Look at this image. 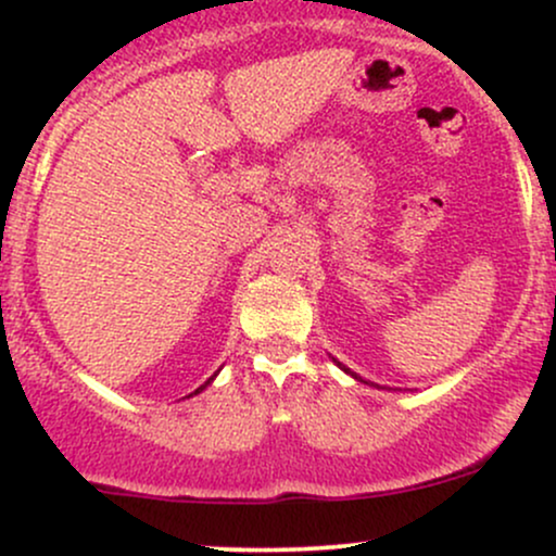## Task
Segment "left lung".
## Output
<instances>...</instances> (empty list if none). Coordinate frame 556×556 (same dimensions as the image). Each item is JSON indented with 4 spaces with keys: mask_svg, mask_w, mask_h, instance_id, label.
I'll return each instance as SVG.
<instances>
[{
    "mask_svg": "<svg viewBox=\"0 0 556 556\" xmlns=\"http://www.w3.org/2000/svg\"><path fill=\"white\" fill-rule=\"evenodd\" d=\"M334 363H337V366H340V368H342V371H344V374H350V376H353V379H358V381H363V379H361V376H358V374H353V371H350V368H344V366H342V363H340V361H334ZM366 384H368V381H366Z\"/></svg>",
    "mask_w": 556,
    "mask_h": 556,
    "instance_id": "1",
    "label": "left lung"
}]
</instances>
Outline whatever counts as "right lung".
Returning <instances> with one entry per match:
<instances>
[{
	"label": "right lung",
	"instance_id": "add662e5",
	"mask_svg": "<svg viewBox=\"0 0 556 556\" xmlns=\"http://www.w3.org/2000/svg\"><path fill=\"white\" fill-rule=\"evenodd\" d=\"M214 376H216V374H214ZM214 376H212V379H208V381H206V384H212V381H214ZM206 384H203V387H198L193 394H198V392H203V389H206Z\"/></svg>",
	"mask_w": 556,
	"mask_h": 556
}]
</instances>
